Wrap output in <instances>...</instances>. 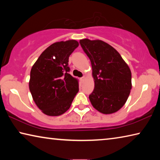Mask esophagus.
I'll return each instance as SVG.
<instances>
[{
    "label": "esophagus",
    "mask_w": 160,
    "mask_h": 160,
    "mask_svg": "<svg viewBox=\"0 0 160 160\" xmlns=\"http://www.w3.org/2000/svg\"><path fill=\"white\" fill-rule=\"evenodd\" d=\"M85 76H83V77H82L80 78V80L82 81V82H83L84 80H85Z\"/></svg>",
    "instance_id": "esophagus-1"
}]
</instances>
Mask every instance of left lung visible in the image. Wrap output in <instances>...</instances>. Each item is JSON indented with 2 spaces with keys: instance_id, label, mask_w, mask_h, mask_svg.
Here are the masks:
<instances>
[{
  "instance_id": "obj_1",
  "label": "left lung",
  "mask_w": 160,
  "mask_h": 160,
  "mask_svg": "<svg viewBox=\"0 0 160 160\" xmlns=\"http://www.w3.org/2000/svg\"><path fill=\"white\" fill-rule=\"evenodd\" d=\"M80 44L91 61L94 89L89 99L94 109L111 114L126 104L132 88L131 71L112 46L102 40L83 39Z\"/></svg>"
}]
</instances>
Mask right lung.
Segmentation results:
<instances>
[{
    "instance_id": "right-lung-1",
    "label": "right lung",
    "mask_w": 160,
    "mask_h": 160,
    "mask_svg": "<svg viewBox=\"0 0 160 160\" xmlns=\"http://www.w3.org/2000/svg\"><path fill=\"white\" fill-rule=\"evenodd\" d=\"M78 46L74 39L53 43L32 66L29 90L35 104L46 115L63 114L78 92V80L68 73L69 56Z\"/></svg>"
}]
</instances>
